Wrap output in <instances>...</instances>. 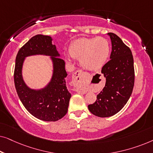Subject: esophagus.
I'll use <instances>...</instances> for the list:
<instances>
[{"mask_svg": "<svg viewBox=\"0 0 153 153\" xmlns=\"http://www.w3.org/2000/svg\"><path fill=\"white\" fill-rule=\"evenodd\" d=\"M88 77V74L86 72H83L82 70H78L74 73L72 75V83L75 87L79 88L83 85L85 79ZM79 93H82V91H79Z\"/></svg>", "mask_w": 153, "mask_h": 153, "instance_id": "34e87169", "label": "esophagus"}]
</instances>
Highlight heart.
<instances>
[{"instance_id": "heart-1", "label": "heart", "mask_w": 153, "mask_h": 153, "mask_svg": "<svg viewBox=\"0 0 153 153\" xmlns=\"http://www.w3.org/2000/svg\"><path fill=\"white\" fill-rule=\"evenodd\" d=\"M110 44L102 37L75 39L69 47V53L73 58L80 59L83 68L91 71L101 69L107 61L110 55ZM65 59L72 63L70 56L66 54Z\"/></svg>"}]
</instances>
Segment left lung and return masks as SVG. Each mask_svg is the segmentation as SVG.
<instances>
[{"mask_svg":"<svg viewBox=\"0 0 153 153\" xmlns=\"http://www.w3.org/2000/svg\"><path fill=\"white\" fill-rule=\"evenodd\" d=\"M111 40L110 60L102 68L105 86L97 95L95 103L88 106L96 116L106 118L120 111L128 101L134 84V59L129 48L118 35L107 34Z\"/></svg>","mask_w":153,"mask_h":153,"instance_id":"obj_1","label":"left lung"}]
</instances>
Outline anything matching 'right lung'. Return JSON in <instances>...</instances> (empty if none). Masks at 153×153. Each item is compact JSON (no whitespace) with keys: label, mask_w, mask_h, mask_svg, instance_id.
<instances>
[{"label":"right lung","mask_w":153,"mask_h":153,"mask_svg":"<svg viewBox=\"0 0 153 153\" xmlns=\"http://www.w3.org/2000/svg\"><path fill=\"white\" fill-rule=\"evenodd\" d=\"M51 37L37 35L33 37L18 51L14 73V85L19 97L27 111L35 118L44 121H57L65 116L71 94L66 86L68 76L65 61L60 57ZM50 56L53 64L51 80L43 89H32L25 83L22 68L28 56Z\"/></svg>","instance_id":"right-lung-1"}]
</instances>
